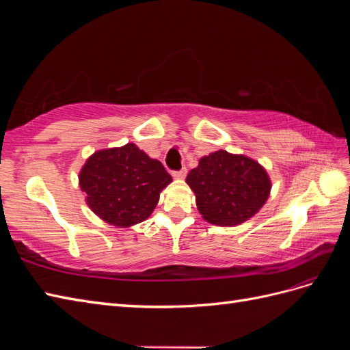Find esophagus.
I'll return each mask as SVG.
<instances>
[{"mask_svg":"<svg viewBox=\"0 0 350 350\" xmlns=\"http://www.w3.org/2000/svg\"><path fill=\"white\" fill-rule=\"evenodd\" d=\"M187 175V167H183L181 171H174L172 172V176L176 178V179H184Z\"/></svg>","mask_w":350,"mask_h":350,"instance_id":"1","label":"esophagus"}]
</instances>
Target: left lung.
<instances>
[{"label":"left lung","mask_w":350,"mask_h":350,"mask_svg":"<svg viewBox=\"0 0 350 350\" xmlns=\"http://www.w3.org/2000/svg\"><path fill=\"white\" fill-rule=\"evenodd\" d=\"M187 184L197 208L208 224L235 226L252 217L266 203L271 183L258 162L226 150L210 153L191 169Z\"/></svg>","instance_id":"obj_1"}]
</instances>
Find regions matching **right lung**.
Wrapping results in <instances>:
<instances>
[{"instance_id":"right-lung-1","label":"right lung","mask_w":350,"mask_h":350,"mask_svg":"<svg viewBox=\"0 0 350 350\" xmlns=\"http://www.w3.org/2000/svg\"><path fill=\"white\" fill-rule=\"evenodd\" d=\"M172 176L134 143L94 152L81 167L79 184L98 217L130 228L149 217Z\"/></svg>"}]
</instances>
